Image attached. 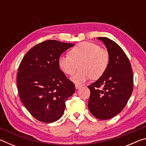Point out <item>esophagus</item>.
Segmentation results:
<instances>
[{
    "mask_svg": "<svg viewBox=\"0 0 146 146\" xmlns=\"http://www.w3.org/2000/svg\"><path fill=\"white\" fill-rule=\"evenodd\" d=\"M82 87V86L81 85H79V84H75V88L76 89H79Z\"/></svg>",
    "mask_w": 146,
    "mask_h": 146,
    "instance_id": "34e87169",
    "label": "esophagus"
}]
</instances>
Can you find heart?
<instances>
[{
    "label": "heart",
    "mask_w": 146,
    "mask_h": 146,
    "mask_svg": "<svg viewBox=\"0 0 146 146\" xmlns=\"http://www.w3.org/2000/svg\"><path fill=\"white\" fill-rule=\"evenodd\" d=\"M80 71L75 73L71 80L76 84H80L91 78H100L107 70L110 57L104 49L90 42L78 44L69 51V55H61L58 59L60 70L67 75H72L77 64L80 63Z\"/></svg>",
    "instance_id": "1"
}]
</instances>
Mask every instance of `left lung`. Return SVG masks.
Segmentation results:
<instances>
[{"instance_id":"left-lung-1","label":"left lung","mask_w":146,"mask_h":146,"mask_svg":"<svg viewBox=\"0 0 146 146\" xmlns=\"http://www.w3.org/2000/svg\"><path fill=\"white\" fill-rule=\"evenodd\" d=\"M108 49L110 62L102 76L90 86L88 108L94 117L107 120L122 111L131 95L133 71L122 49L111 39L98 37Z\"/></svg>"}]
</instances>
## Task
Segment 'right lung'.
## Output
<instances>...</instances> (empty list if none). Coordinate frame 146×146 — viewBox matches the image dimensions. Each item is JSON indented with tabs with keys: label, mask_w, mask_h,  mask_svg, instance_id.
Instances as JSON below:
<instances>
[{
	"label": "right lung",
	"mask_w": 146,
	"mask_h": 146,
	"mask_svg": "<svg viewBox=\"0 0 146 146\" xmlns=\"http://www.w3.org/2000/svg\"><path fill=\"white\" fill-rule=\"evenodd\" d=\"M74 46L55 40L36 44L22 60L17 76L19 95L29 113L40 122L58 120L75 84L59 68L61 54Z\"/></svg>",
	"instance_id": "right-lung-1"
}]
</instances>
